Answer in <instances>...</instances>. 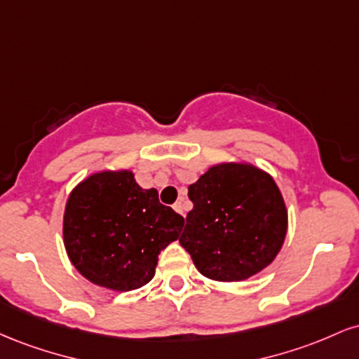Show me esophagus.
Masks as SVG:
<instances>
[{
	"instance_id": "1",
	"label": "esophagus",
	"mask_w": 359,
	"mask_h": 359,
	"mask_svg": "<svg viewBox=\"0 0 359 359\" xmlns=\"http://www.w3.org/2000/svg\"><path fill=\"white\" fill-rule=\"evenodd\" d=\"M174 209H175V211L179 212V214H182V216H185V214H184V204L180 203V201H179V203L174 204Z\"/></svg>"
}]
</instances>
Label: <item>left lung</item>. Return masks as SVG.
Masks as SVG:
<instances>
[{"mask_svg": "<svg viewBox=\"0 0 359 359\" xmlns=\"http://www.w3.org/2000/svg\"><path fill=\"white\" fill-rule=\"evenodd\" d=\"M194 209L179 243L216 282H241L277 258L288 212L277 182L248 162H221L189 185Z\"/></svg>", "mask_w": 359, "mask_h": 359, "instance_id": "1", "label": "left lung"}]
</instances>
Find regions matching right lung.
I'll return each mask as SVG.
<instances>
[{"mask_svg": "<svg viewBox=\"0 0 359 359\" xmlns=\"http://www.w3.org/2000/svg\"><path fill=\"white\" fill-rule=\"evenodd\" d=\"M184 217L142 189L128 168L97 170L65 203L62 234L67 257L94 285L130 292L155 277L160 251L179 240Z\"/></svg>", "mask_w": 359, "mask_h": 359, "instance_id": "obj_1", "label": "right lung"}]
</instances>
